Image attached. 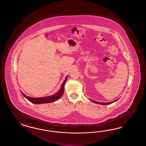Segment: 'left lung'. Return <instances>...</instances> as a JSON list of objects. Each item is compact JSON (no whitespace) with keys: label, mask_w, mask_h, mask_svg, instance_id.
<instances>
[{"label":"left lung","mask_w":146,"mask_h":146,"mask_svg":"<svg viewBox=\"0 0 146 146\" xmlns=\"http://www.w3.org/2000/svg\"><path fill=\"white\" fill-rule=\"evenodd\" d=\"M91 101H92L93 102L96 103H98V104H103V105H107V104H111L112 103L114 102L115 101H116L117 100H115V101H112V102H108V103H102V102H97V101H93L92 100L90 99Z\"/></svg>","instance_id":"left-lung-1"}]
</instances>
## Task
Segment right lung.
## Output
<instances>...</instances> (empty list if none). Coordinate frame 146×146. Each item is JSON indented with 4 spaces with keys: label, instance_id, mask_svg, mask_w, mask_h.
I'll return each instance as SVG.
<instances>
[{
    "label": "right lung",
    "instance_id": "obj_1",
    "mask_svg": "<svg viewBox=\"0 0 146 146\" xmlns=\"http://www.w3.org/2000/svg\"><path fill=\"white\" fill-rule=\"evenodd\" d=\"M68 77L66 78L64 82L62 83V86L60 88V89L57 93L50 96H47V97H44V98H30L29 96H27L25 95V94L22 93L21 91V92L22 94V95L25 96V98L28 99L29 101H30L31 103H34V104H42V103H48L53 102L55 101L56 100L59 99V98L62 96V94L64 93V84H65L66 81Z\"/></svg>",
    "mask_w": 146,
    "mask_h": 146
}]
</instances>
